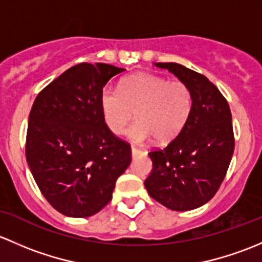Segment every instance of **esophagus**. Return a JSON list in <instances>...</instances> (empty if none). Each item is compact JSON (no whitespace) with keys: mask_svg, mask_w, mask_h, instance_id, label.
<instances>
[{"mask_svg":"<svg viewBox=\"0 0 262 262\" xmlns=\"http://www.w3.org/2000/svg\"><path fill=\"white\" fill-rule=\"evenodd\" d=\"M142 151L140 150V149H137V147H135V146H131V154H132V156H137L139 155V154H141Z\"/></svg>","mask_w":262,"mask_h":262,"instance_id":"obj_1","label":"esophagus"}]
</instances>
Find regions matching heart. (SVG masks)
<instances>
[{
	"label": "heart",
	"mask_w": 262,
	"mask_h": 262,
	"mask_svg": "<svg viewBox=\"0 0 262 262\" xmlns=\"http://www.w3.org/2000/svg\"><path fill=\"white\" fill-rule=\"evenodd\" d=\"M101 108L113 134H122L135 115L137 122L126 132L128 139L144 142L152 137L158 144H165L175 139L189 120L193 96L180 80L135 73L121 82L120 90L106 87L102 91Z\"/></svg>",
	"instance_id": "obj_1"
}]
</instances>
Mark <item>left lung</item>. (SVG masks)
<instances>
[{
    "label": "left lung",
    "instance_id": "1",
    "mask_svg": "<svg viewBox=\"0 0 262 262\" xmlns=\"http://www.w3.org/2000/svg\"><path fill=\"white\" fill-rule=\"evenodd\" d=\"M190 88L193 108L180 134L149 152L152 170L145 180L151 198L172 211H190L220 189L234 150L231 110L220 90L201 73L177 63H156Z\"/></svg>",
    "mask_w": 262,
    "mask_h": 262
}]
</instances>
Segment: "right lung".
<instances>
[{"label":"right lung","mask_w":262,"mask_h":262,"mask_svg":"<svg viewBox=\"0 0 262 262\" xmlns=\"http://www.w3.org/2000/svg\"><path fill=\"white\" fill-rule=\"evenodd\" d=\"M125 69L80 63L48 84L29 116L26 160L50 206L68 217L96 214L131 163V146L110 131L103 87Z\"/></svg>","instance_id":"1"}]
</instances>
